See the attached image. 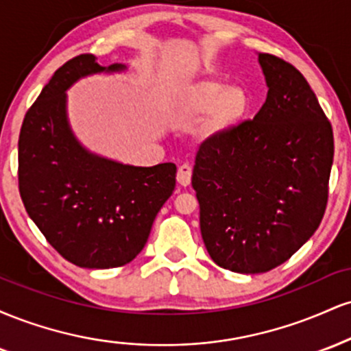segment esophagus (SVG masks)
<instances>
[{
	"label": "esophagus",
	"instance_id": "obj_1",
	"mask_svg": "<svg viewBox=\"0 0 351 351\" xmlns=\"http://www.w3.org/2000/svg\"><path fill=\"white\" fill-rule=\"evenodd\" d=\"M191 175H193V168L189 167L188 163L181 165L178 168V173H176V181L181 184V186H188L191 183Z\"/></svg>",
	"mask_w": 351,
	"mask_h": 351
}]
</instances>
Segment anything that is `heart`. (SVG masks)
<instances>
[{
    "label": "heart",
    "instance_id": "heart-1",
    "mask_svg": "<svg viewBox=\"0 0 351 351\" xmlns=\"http://www.w3.org/2000/svg\"><path fill=\"white\" fill-rule=\"evenodd\" d=\"M181 108L186 114L206 112L201 130L215 136L234 130L247 119L252 97L243 86H229L215 79H203L186 88L181 97Z\"/></svg>",
    "mask_w": 351,
    "mask_h": 351
}]
</instances>
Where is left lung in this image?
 Returning a JSON list of instances; mask_svg holds the SVG:
<instances>
[{
  "label": "left lung",
  "mask_w": 351,
  "mask_h": 351,
  "mask_svg": "<svg viewBox=\"0 0 351 351\" xmlns=\"http://www.w3.org/2000/svg\"><path fill=\"white\" fill-rule=\"evenodd\" d=\"M267 99L252 120L199 145L191 184L199 228L219 267L261 274L291 259L320 226L333 130L292 64L259 54Z\"/></svg>",
  "instance_id": "8db88e82"
}]
</instances>
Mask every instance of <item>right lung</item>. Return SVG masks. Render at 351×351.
I'll use <instances>...</instances> for the list:
<instances>
[{"label":"right lung","instance_id":"1","mask_svg":"<svg viewBox=\"0 0 351 351\" xmlns=\"http://www.w3.org/2000/svg\"><path fill=\"white\" fill-rule=\"evenodd\" d=\"M102 67L94 54L67 60L29 107L18 142L19 195L27 215L69 263L110 269L134 261L147 244L165 201L171 196L176 165L132 167L87 152L66 114V90Z\"/></svg>","mask_w":351,"mask_h":351}]
</instances>
